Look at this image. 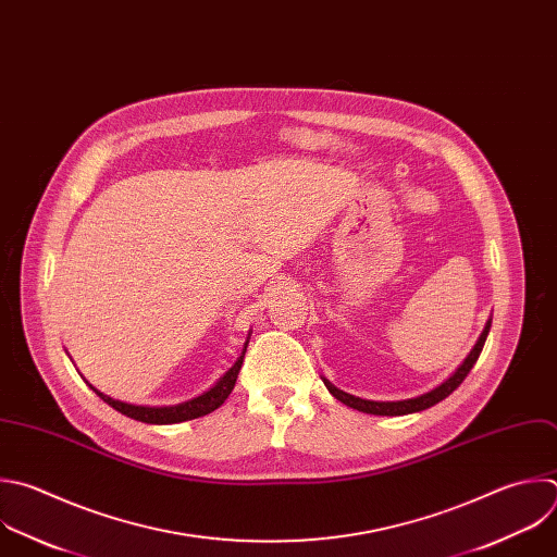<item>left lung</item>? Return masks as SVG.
<instances>
[{"label": "left lung", "mask_w": 557, "mask_h": 557, "mask_svg": "<svg viewBox=\"0 0 557 557\" xmlns=\"http://www.w3.org/2000/svg\"><path fill=\"white\" fill-rule=\"evenodd\" d=\"M490 325H492V321H487V325H485V330L481 332V336H479L474 349L468 354V358L463 360V364L457 369V372H455L446 383H442L437 389H433V392H429V394H424V396H418V398H411V400H398V403H374V400H362V398L349 396V394L336 389L334 385H330L325 379H323V385L327 387V392H330L336 400H341L343 405H347V407H351V409H356V411H362V413H372V416H407V413L424 411V409H429V407L442 403L444 398H448V396L463 383V379L470 374V369L474 367V362H476V358H479V354H481V349H483V345H485Z\"/></svg>", "instance_id": "obj_1"}]
</instances>
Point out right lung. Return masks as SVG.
Returning <instances> with one entry per match:
<instances>
[{
  "mask_svg": "<svg viewBox=\"0 0 557 557\" xmlns=\"http://www.w3.org/2000/svg\"><path fill=\"white\" fill-rule=\"evenodd\" d=\"M247 349V345H245ZM243 358L245 354L236 360V364L230 369V372L210 389L206 392L203 396L199 398H193L188 403H181V405H172V407H135V405H126V403H120V400H113L104 394H100L98 389H91L96 392V396H100L109 407H113L115 411H120L122 416L131 418V420H137V422H146V424H176V422H188V420H197V418H203L212 411H216L225 400L227 396L232 394L234 385H236V379H238V372L243 367Z\"/></svg>",
  "mask_w": 557,
  "mask_h": 557,
  "instance_id": "obj_1",
  "label": "right lung"
}]
</instances>
